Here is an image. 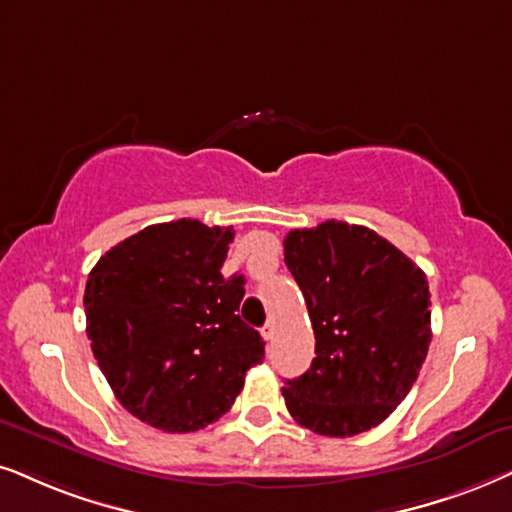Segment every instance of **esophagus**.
<instances>
[{"mask_svg": "<svg viewBox=\"0 0 512 512\" xmlns=\"http://www.w3.org/2000/svg\"><path fill=\"white\" fill-rule=\"evenodd\" d=\"M262 338H264V340H267V342H271V340H274V323H271V321L267 323V326H264V328H262Z\"/></svg>", "mask_w": 512, "mask_h": 512, "instance_id": "1", "label": "esophagus"}]
</instances>
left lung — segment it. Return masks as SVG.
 Here are the masks:
<instances>
[{
    "mask_svg": "<svg viewBox=\"0 0 512 512\" xmlns=\"http://www.w3.org/2000/svg\"><path fill=\"white\" fill-rule=\"evenodd\" d=\"M283 250L316 338L309 371L283 387L290 416L326 437L375 428L428 357V278L383 236L335 219L290 231Z\"/></svg>",
    "mask_w": 512,
    "mask_h": 512,
    "instance_id": "8db88e82",
    "label": "left lung"
}]
</instances>
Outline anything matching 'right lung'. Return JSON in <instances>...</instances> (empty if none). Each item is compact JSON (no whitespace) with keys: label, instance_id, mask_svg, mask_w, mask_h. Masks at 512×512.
<instances>
[{"label":"right lung","instance_id":"obj_1","mask_svg":"<svg viewBox=\"0 0 512 512\" xmlns=\"http://www.w3.org/2000/svg\"><path fill=\"white\" fill-rule=\"evenodd\" d=\"M231 226H146L96 262L84 288L94 359L125 409L196 432L231 409L264 342L243 323V276H222Z\"/></svg>","mask_w":512,"mask_h":512}]
</instances>
